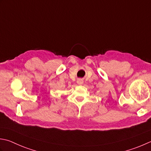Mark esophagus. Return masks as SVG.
<instances>
[{
  "instance_id": "obj_1",
  "label": "esophagus",
  "mask_w": 151,
  "mask_h": 151,
  "mask_svg": "<svg viewBox=\"0 0 151 151\" xmlns=\"http://www.w3.org/2000/svg\"><path fill=\"white\" fill-rule=\"evenodd\" d=\"M76 82H77V84L78 85H81V84H83V81H82V79H78V80H77V81H76Z\"/></svg>"
}]
</instances>
